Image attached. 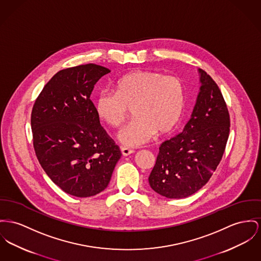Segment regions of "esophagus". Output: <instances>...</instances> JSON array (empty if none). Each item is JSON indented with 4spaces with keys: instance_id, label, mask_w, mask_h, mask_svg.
<instances>
[{
    "instance_id": "34e87169",
    "label": "esophagus",
    "mask_w": 261,
    "mask_h": 261,
    "mask_svg": "<svg viewBox=\"0 0 261 261\" xmlns=\"http://www.w3.org/2000/svg\"><path fill=\"white\" fill-rule=\"evenodd\" d=\"M121 151H122V154L123 156H127V155H129V154H132V153L135 152L133 149H129V148H127V147H122V148H121Z\"/></svg>"
}]
</instances>
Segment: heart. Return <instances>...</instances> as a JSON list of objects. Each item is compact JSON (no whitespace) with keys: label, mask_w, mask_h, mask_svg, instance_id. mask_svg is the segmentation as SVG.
<instances>
[{"label":"heart","mask_w":261,"mask_h":261,"mask_svg":"<svg viewBox=\"0 0 261 261\" xmlns=\"http://www.w3.org/2000/svg\"><path fill=\"white\" fill-rule=\"evenodd\" d=\"M98 117L111 127H120L129 110L135 121L126 124L118 139L123 145L138 147L157 133L169 134L180 121L185 106L181 79L155 71L139 70L117 82L116 93L103 90L96 100Z\"/></svg>","instance_id":"heart-1"}]
</instances>
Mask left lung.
<instances>
[{
    "instance_id": "obj_1",
    "label": "left lung",
    "mask_w": 261,
    "mask_h": 261,
    "mask_svg": "<svg viewBox=\"0 0 261 261\" xmlns=\"http://www.w3.org/2000/svg\"><path fill=\"white\" fill-rule=\"evenodd\" d=\"M191 119L182 133L162 142L148 177L150 187L169 199L200 190L217 169L229 135V115L224 97L204 70Z\"/></svg>"
}]
</instances>
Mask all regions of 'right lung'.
I'll use <instances>...</instances> for the list:
<instances>
[{
  "label": "right lung",
  "instance_id": "right-lung-1",
  "mask_svg": "<svg viewBox=\"0 0 261 261\" xmlns=\"http://www.w3.org/2000/svg\"><path fill=\"white\" fill-rule=\"evenodd\" d=\"M110 72L93 63L60 70L33 108L36 157L53 183L75 197L104 191L122 156L90 100L95 84Z\"/></svg>",
  "mask_w": 261,
  "mask_h": 261
}]
</instances>
